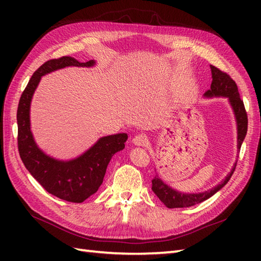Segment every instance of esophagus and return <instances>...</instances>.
<instances>
[{"instance_id":"1","label":"esophagus","mask_w":261,"mask_h":261,"mask_svg":"<svg viewBox=\"0 0 261 261\" xmlns=\"http://www.w3.org/2000/svg\"><path fill=\"white\" fill-rule=\"evenodd\" d=\"M132 142L135 143L136 146H140V147H145L148 143V138L146 135H137Z\"/></svg>"}]
</instances>
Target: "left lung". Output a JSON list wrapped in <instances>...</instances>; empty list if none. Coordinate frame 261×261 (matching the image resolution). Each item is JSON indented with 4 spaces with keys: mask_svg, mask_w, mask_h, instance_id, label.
<instances>
[{
    "mask_svg": "<svg viewBox=\"0 0 261 261\" xmlns=\"http://www.w3.org/2000/svg\"><path fill=\"white\" fill-rule=\"evenodd\" d=\"M211 71H212V84L211 88L205 92V96H226L229 97L230 103L233 108L237 123H238V148H241L242 141L245 139L248 130V115L245 109V104L240 97L239 91L236 82L231 79V76L225 73V71L219 69L215 66L211 65ZM236 167L231 170V173L225 177V178L220 182L218 186H215L212 190L204 193L198 194H184L179 193L173 188H170L168 185L159 178L158 176H154L151 180L152 192L156 194L166 206L169 208H178V207H190L193 205L202 203L205 199L213 196L214 194L220 191L226 182L231 178L233 174Z\"/></svg>",
    "mask_w": 261,
    "mask_h": 261,
    "instance_id": "obj_1",
    "label": "left lung"
}]
</instances>
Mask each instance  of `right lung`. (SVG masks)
<instances>
[{
  "instance_id": "obj_1",
  "label": "right lung",
  "mask_w": 261,
  "mask_h": 261,
  "mask_svg": "<svg viewBox=\"0 0 261 261\" xmlns=\"http://www.w3.org/2000/svg\"><path fill=\"white\" fill-rule=\"evenodd\" d=\"M94 60L80 63L71 57L50 59L39 67L22 92L18 120V149L22 163L35 179L51 195L67 202L82 203L97 192L103 182L107 167L115 152L124 148L127 135L103 137L81 157L69 162H59L43 153L36 145L30 130V103L41 76L67 66L90 67Z\"/></svg>"
}]
</instances>
